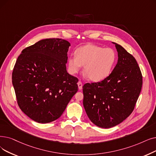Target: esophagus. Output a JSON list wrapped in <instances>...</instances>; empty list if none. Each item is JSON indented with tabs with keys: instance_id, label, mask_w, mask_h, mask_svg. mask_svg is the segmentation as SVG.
Returning a JSON list of instances; mask_svg holds the SVG:
<instances>
[{
	"instance_id": "esophagus-1",
	"label": "esophagus",
	"mask_w": 156,
	"mask_h": 156,
	"mask_svg": "<svg viewBox=\"0 0 156 156\" xmlns=\"http://www.w3.org/2000/svg\"><path fill=\"white\" fill-rule=\"evenodd\" d=\"M78 89H79L80 90H81V89H82L83 84H82V83L81 82H78Z\"/></svg>"
}]
</instances>
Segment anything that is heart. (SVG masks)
<instances>
[{
  "label": "heart",
  "mask_w": 156,
  "mask_h": 156,
  "mask_svg": "<svg viewBox=\"0 0 156 156\" xmlns=\"http://www.w3.org/2000/svg\"><path fill=\"white\" fill-rule=\"evenodd\" d=\"M75 56L68 58L69 72L76 74L84 66V72L94 82H99L109 76L116 60V53L112 48L94 44L80 47L76 50Z\"/></svg>",
  "instance_id": "b5f03b06"
}]
</instances>
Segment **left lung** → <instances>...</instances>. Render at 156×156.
I'll return each mask as SVG.
<instances>
[{"instance_id": "8db88e82", "label": "left lung", "mask_w": 156, "mask_h": 156, "mask_svg": "<svg viewBox=\"0 0 156 156\" xmlns=\"http://www.w3.org/2000/svg\"><path fill=\"white\" fill-rule=\"evenodd\" d=\"M115 44L117 64L109 76L83 87V104L90 121L102 128L115 126L130 115L142 87V75L136 59Z\"/></svg>"}]
</instances>
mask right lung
Returning <instances> with one entry per match:
<instances>
[{"label":"right lung","instance_id":"right-lung-1","mask_svg":"<svg viewBox=\"0 0 156 156\" xmlns=\"http://www.w3.org/2000/svg\"><path fill=\"white\" fill-rule=\"evenodd\" d=\"M70 43L52 38L22 50L12 74L18 105L38 123L58 119L78 91L77 78L66 70Z\"/></svg>","mask_w":156,"mask_h":156}]
</instances>
